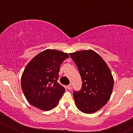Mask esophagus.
Returning <instances> with one entry per match:
<instances>
[{
    "instance_id": "34e87169",
    "label": "esophagus",
    "mask_w": 133,
    "mask_h": 133,
    "mask_svg": "<svg viewBox=\"0 0 133 133\" xmlns=\"http://www.w3.org/2000/svg\"><path fill=\"white\" fill-rule=\"evenodd\" d=\"M71 84H69V85H68V86H67V89H68V90H71Z\"/></svg>"
}]
</instances>
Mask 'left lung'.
Segmentation results:
<instances>
[{
  "label": "left lung",
  "instance_id": "left-lung-1",
  "mask_svg": "<svg viewBox=\"0 0 133 133\" xmlns=\"http://www.w3.org/2000/svg\"><path fill=\"white\" fill-rule=\"evenodd\" d=\"M82 78L80 91H74L75 104L84 113L96 112L106 104L112 94L114 79L103 58L95 51L82 50L69 53Z\"/></svg>",
  "mask_w": 133,
  "mask_h": 133
}]
</instances>
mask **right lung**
I'll return each instance as SVG.
<instances>
[{
  "label": "right lung",
  "instance_id": "1",
  "mask_svg": "<svg viewBox=\"0 0 133 133\" xmlns=\"http://www.w3.org/2000/svg\"><path fill=\"white\" fill-rule=\"evenodd\" d=\"M67 58L68 53L48 49L28 63L21 76V87L29 104L42 111L57 106L65 91L57 80L60 65Z\"/></svg>",
  "mask_w": 133,
  "mask_h": 133
}]
</instances>
